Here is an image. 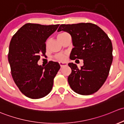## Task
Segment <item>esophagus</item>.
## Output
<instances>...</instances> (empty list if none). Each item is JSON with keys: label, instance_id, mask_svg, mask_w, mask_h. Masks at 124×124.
Wrapping results in <instances>:
<instances>
[{"label": "esophagus", "instance_id": "obj_1", "mask_svg": "<svg viewBox=\"0 0 124 124\" xmlns=\"http://www.w3.org/2000/svg\"><path fill=\"white\" fill-rule=\"evenodd\" d=\"M59 64H60V65L61 67H64V66H67V62H59Z\"/></svg>", "mask_w": 124, "mask_h": 124}]
</instances>
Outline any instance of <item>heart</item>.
I'll return each mask as SVG.
<instances>
[{
    "mask_svg": "<svg viewBox=\"0 0 124 124\" xmlns=\"http://www.w3.org/2000/svg\"><path fill=\"white\" fill-rule=\"evenodd\" d=\"M67 33H66L65 32H62V33H60L58 35V39H59L60 38H62V37L63 36L66 35V34H67ZM48 41H46V45L48 46ZM55 58H57V60H58L60 61H64L65 60H66V55L65 54H59L55 56Z\"/></svg>",
    "mask_w": 124,
    "mask_h": 124,
    "instance_id": "b5f03b06",
    "label": "heart"
}]
</instances>
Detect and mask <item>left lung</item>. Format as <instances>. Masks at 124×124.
I'll use <instances>...</instances> for the list:
<instances>
[{"instance_id": "obj_1", "label": "left lung", "mask_w": 124, "mask_h": 124, "mask_svg": "<svg viewBox=\"0 0 124 124\" xmlns=\"http://www.w3.org/2000/svg\"><path fill=\"white\" fill-rule=\"evenodd\" d=\"M64 31L71 36L74 48L71 60H83L78 68L70 62L71 73L68 77L70 86L75 93L90 95L101 87L108 78L113 60V47L107 34L92 23L62 24L57 31Z\"/></svg>"}]
</instances>
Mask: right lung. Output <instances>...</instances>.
<instances>
[{"label":"right lung","mask_w":124,"mask_h":124,"mask_svg":"<svg viewBox=\"0 0 124 124\" xmlns=\"http://www.w3.org/2000/svg\"><path fill=\"white\" fill-rule=\"evenodd\" d=\"M58 26L59 24H25L10 42L8 62L12 78L20 91L30 99H40L48 95L60 69L58 62L52 61L45 66L38 64L40 55L45 54L47 39Z\"/></svg>","instance_id":"add662e5"}]
</instances>
